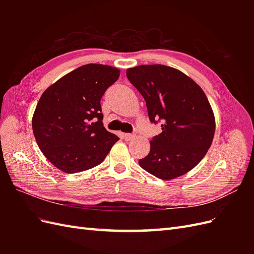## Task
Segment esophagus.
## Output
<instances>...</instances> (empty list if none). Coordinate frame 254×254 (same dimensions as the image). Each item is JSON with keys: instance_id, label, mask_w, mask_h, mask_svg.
<instances>
[{"instance_id": "34e87169", "label": "esophagus", "mask_w": 254, "mask_h": 254, "mask_svg": "<svg viewBox=\"0 0 254 254\" xmlns=\"http://www.w3.org/2000/svg\"><path fill=\"white\" fill-rule=\"evenodd\" d=\"M124 139H125L126 141L132 140V139H134V134H132V133H125V134H124Z\"/></svg>"}]
</instances>
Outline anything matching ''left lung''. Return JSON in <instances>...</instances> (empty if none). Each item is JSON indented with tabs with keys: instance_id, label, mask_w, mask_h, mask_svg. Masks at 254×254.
<instances>
[{
	"instance_id": "obj_1",
	"label": "left lung",
	"mask_w": 254,
	"mask_h": 254,
	"mask_svg": "<svg viewBox=\"0 0 254 254\" xmlns=\"http://www.w3.org/2000/svg\"><path fill=\"white\" fill-rule=\"evenodd\" d=\"M146 102L149 121L163 124L150 141L140 166L162 180L187 174L200 162L215 133L212 107L202 89L188 75L163 64H143L126 71Z\"/></svg>"
}]
</instances>
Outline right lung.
<instances>
[{"instance_id": "obj_1", "label": "right lung", "mask_w": 254, "mask_h": 254, "mask_svg": "<svg viewBox=\"0 0 254 254\" xmlns=\"http://www.w3.org/2000/svg\"><path fill=\"white\" fill-rule=\"evenodd\" d=\"M117 67L89 64L67 73L45 90L33 115L40 150L58 170L74 174L105 160L118 135L104 127L101 99L120 77Z\"/></svg>"}]
</instances>
